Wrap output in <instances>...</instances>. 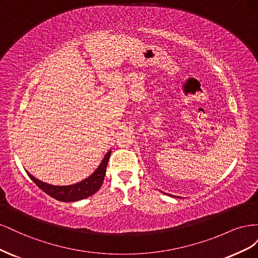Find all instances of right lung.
Wrapping results in <instances>:
<instances>
[{
  "instance_id": "1",
  "label": "right lung",
  "mask_w": 258,
  "mask_h": 258,
  "mask_svg": "<svg viewBox=\"0 0 258 258\" xmlns=\"http://www.w3.org/2000/svg\"><path fill=\"white\" fill-rule=\"evenodd\" d=\"M110 156H111V151L105 154L103 160L101 161L100 166L96 169L95 172L87 178H85L83 181L73 185H67V186L50 185L35 178L29 172L27 173L29 177L32 179V181L40 187L44 192L49 195L50 197L54 198L56 200L63 201V202L79 201L91 196V195H93L99 190L101 185L103 183L106 166H107L108 159H110Z\"/></svg>"
}]
</instances>
